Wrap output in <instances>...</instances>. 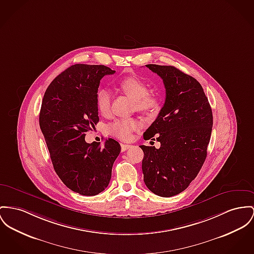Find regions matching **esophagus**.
<instances>
[{
	"label": "esophagus",
	"mask_w": 254,
	"mask_h": 254,
	"mask_svg": "<svg viewBox=\"0 0 254 254\" xmlns=\"http://www.w3.org/2000/svg\"><path fill=\"white\" fill-rule=\"evenodd\" d=\"M131 147V145H129V144H123V143H121V151L123 152V151H126L127 149H129Z\"/></svg>",
	"instance_id": "1"
}]
</instances>
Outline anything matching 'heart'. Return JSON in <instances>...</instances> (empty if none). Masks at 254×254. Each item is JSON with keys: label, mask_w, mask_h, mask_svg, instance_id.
Masks as SVG:
<instances>
[{"label": "heart", "mask_w": 254, "mask_h": 254, "mask_svg": "<svg viewBox=\"0 0 254 254\" xmlns=\"http://www.w3.org/2000/svg\"><path fill=\"white\" fill-rule=\"evenodd\" d=\"M119 87L130 98L135 100V110L145 115H154L160 110L159 98L149 93V86L137 77H127L119 83ZM111 92L100 88L96 93V107L102 116L106 117L111 111ZM140 128V122L135 119L115 120L108 126L109 133L121 140H131L133 133Z\"/></svg>", "instance_id": "1"}]
</instances>
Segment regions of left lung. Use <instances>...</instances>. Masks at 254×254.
Masks as SVG:
<instances>
[{
  "label": "left lung",
  "mask_w": 254,
  "mask_h": 254,
  "mask_svg": "<svg viewBox=\"0 0 254 254\" xmlns=\"http://www.w3.org/2000/svg\"><path fill=\"white\" fill-rule=\"evenodd\" d=\"M166 87V101L143 133L155 146L140 145L143 180L153 193L169 197L185 190L202 168L213 127L212 109L201 85L174 66L147 64Z\"/></svg>",
  "instance_id": "8db88e82"
}]
</instances>
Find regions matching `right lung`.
I'll return each instance as SVG.
<instances>
[{
	"instance_id": "right-lung-1",
	"label": "right lung",
	"mask_w": 254,
	"mask_h": 254,
	"mask_svg": "<svg viewBox=\"0 0 254 254\" xmlns=\"http://www.w3.org/2000/svg\"><path fill=\"white\" fill-rule=\"evenodd\" d=\"M115 72L105 65H72L53 80L41 104L39 126L54 169L68 189L82 195H96L108 187L121 150L114 138L103 146L85 140V132L99 121L100 80Z\"/></svg>"
}]
</instances>
